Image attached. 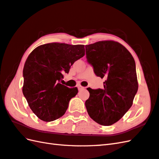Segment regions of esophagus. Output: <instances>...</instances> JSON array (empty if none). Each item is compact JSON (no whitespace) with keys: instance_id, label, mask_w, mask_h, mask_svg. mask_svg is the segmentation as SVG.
Returning a JSON list of instances; mask_svg holds the SVG:
<instances>
[{"instance_id":"obj_1","label":"esophagus","mask_w":159,"mask_h":159,"mask_svg":"<svg viewBox=\"0 0 159 159\" xmlns=\"http://www.w3.org/2000/svg\"><path fill=\"white\" fill-rule=\"evenodd\" d=\"M77 87H78V89H79V91H80V90H82V89H84L85 88V87H84L81 86V85H78V86H77Z\"/></svg>"}]
</instances>
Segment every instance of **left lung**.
<instances>
[{"label": "left lung", "mask_w": 159, "mask_h": 159, "mask_svg": "<svg viewBox=\"0 0 159 159\" xmlns=\"http://www.w3.org/2000/svg\"><path fill=\"white\" fill-rule=\"evenodd\" d=\"M85 49L95 75L105 79L103 89L87 88V112L98 124L112 125L131 108L138 91L135 60L126 48L113 40L91 44Z\"/></svg>", "instance_id": "left-lung-1"}]
</instances>
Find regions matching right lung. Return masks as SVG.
I'll list each match as a JSON object with an SVG mask.
<instances>
[{"instance_id": "right-lung-1", "label": "right lung", "mask_w": 159, "mask_h": 159, "mask_svg": "<svg viewBox=\"0 0 159 159\" xmlns=\"http://www.w3.org/2000/svg\"><path fill=\"white\" fill-rule=\"evenodd\" d=\"M84 55V45L52 43L39 46L29 55L23 70L22 91L30 108L40 120L60 118L78 89L60 83L63 73Z\"/></svg>"}]
</instances>
